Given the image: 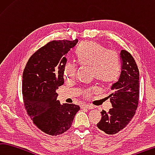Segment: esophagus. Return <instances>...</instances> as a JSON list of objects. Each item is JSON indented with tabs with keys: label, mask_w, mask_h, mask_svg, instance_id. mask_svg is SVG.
Segmentation results:
<instances>
[{
	"label": "esophagus",
	"mask_w": 155,
	"mask_h": 155,
	"mask_svg": "<svg viewBox=\"0 0 155 155\" xmlns=\"http://www.w3.org/2000/svg\"><path fill=\"white\" fill-rule=\"evenodd\" d=\"M82 107L86 108V109H93V108H94L93 105H89V104H83L82 105Z\"/></svg>",
	"instance_id": "34e87169"
}]
</instances>
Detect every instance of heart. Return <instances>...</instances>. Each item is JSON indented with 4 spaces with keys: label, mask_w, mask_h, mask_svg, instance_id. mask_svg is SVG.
<instances>
[{
    "label": "heart",
    "mask_w": 155,
    "mask_h": 155,
    "mask_svg": "<svg viewBox=\"0 0 155 155\" xmlns=\"http://www.w3.org/2000/svg\"><path fill=\"white\" fill-rule=\"evenodd\" d=\"M77 61L80 64L91 67L93 75L104 82H110L117 79L120 71V61L118 53L94 41L81 43L75 51ZM77 67L71 62H68L64 67V77L73 79L76 75ZM94 90V88H93ZM90 90L86 91L89 94Z\"/></svg>",
    "instance_id": "obj_1"
}]
</instances>
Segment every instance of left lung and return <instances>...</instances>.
<instances>
[{"label":"left lung","mask_w":155,"mask_h":155,"mask_svg":"<svg viewBox=\"0 0 155 155\" xmlns=\"http://www.w3.org/2000/svg\"><path fill=\"white\" fill-rule=\"evenodd\" d=\"M120 75L111 86L110 97L112 108L106 113L102 110L101 119L97 126L108 135L123 129L135 115L139 102L140 73L134 58L128 51L120 53Z\"/></svg>","instance_id":"left-lung-1"}]
</instances>
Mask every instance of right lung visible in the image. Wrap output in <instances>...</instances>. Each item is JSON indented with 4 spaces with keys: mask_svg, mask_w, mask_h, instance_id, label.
Wrapping results in <instances>:
<instances>
[{
    "mask_svg": "<svg viewBox=\"0 0 155 155\" xmlns=\"http://www.w3.org/2000/svg\"><path fill=\"white\" fill-rule=\"evenodd\" d=\"M78 42L52 41L29 58L22 75V94L25 108L35 125L45 134L58 135L71 127L80 107L61 104L56 90L64 84L67 54Z\"/></svg>",
    "mask_w": 155,
    "mask_h": 155,
    "instance_id": "add662e5",
    "label": "right lung"
}]
</instances>
